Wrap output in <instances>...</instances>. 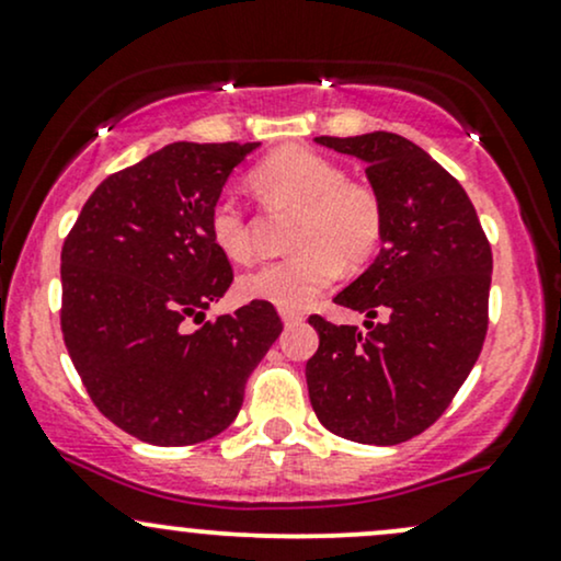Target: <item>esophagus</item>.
<instances>
[{"instance_id":"1","label":"esophagus","mask_w":561,"mask_h":561,"mask_svg":"<svg viewBox=\"0 0 561 561\" xmlns=\"http://www.w3.org/2000/svg\"><path fill=\"white\" fill-rule=\"evenodd\" d=\"M279 316H282V321L287 323V327H293V323H300L302 319H306V316H302L300 310H287V308H282Z\"/></svg>"}]
</instances>
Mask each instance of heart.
<instances>
[{"instance_id": "1", "label": "heart", "mask_w": 561, "mask_h": 561, "mask_svg": "<svg viewBox=\"0 0 561 561\" xmlns=\"http://www.w3.org/2000/svg\"><path fill=\"white\" fill-rule=\"evenodd\" d=\"M251 182L266 198L300 208L293 232L298 253L242 276V298L300 310L334 285L342 266L360 268L379 253L387 227L381 195L368 182L347 180L329 157L300 146L282 148L255 167ZM208 234L229 261H253L251 227L232 195L214 201Z\"/></svg>"}]
</instances>
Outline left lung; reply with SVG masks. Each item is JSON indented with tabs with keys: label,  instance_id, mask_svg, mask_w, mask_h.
I'll use <instances>...</instances> for the list:
<instances>
[{
	"label": "left lung",
	"instance_id": "left-lung-1",
	"mask_svg": "<svg viewBox=\"0 0 561 561\" xmlns=\"http://www.w3.org/2000/svg\"><path fill=\"white\" fill-rule=\"evenodd\" d=\"M316 144L366 161L387 227L381 253L336 306L368 332L310 316L319 350L306 363L310 404L332 434L391 447L423 434L468 379L489 329L491 245L468 193L394 133L321 135Z\"/></svg>",
	"mask_w": 561,
	"mask_h": 561
}]
</instances>
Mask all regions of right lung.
<instances>
[{"mask_svg": "<svg viewBox=\"0 0 561 561\" xmlns=\"http://www.w3.org/2000/svg\"><path fill=\"white\" fill-rule=\"evenodd\" d=\"M255 148L180 140L153 151L101 182L62 245L67 353L93 404L140 442L187 447L221 434L282 334L266 300L184 327L232 285L208 211Z\"/></svg>", "mask_w": 561, "mask_h": 561, "instance_id": "obj_1", "label": "right lung"}]
</instances>
